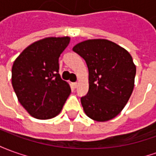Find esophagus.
<instances>
[{
	"mask_svg": "<svg viewBox=\"0 0 156 156\" xmlns=\"http://www.w3.org/2000/svg\"><path fill=\"white\" fill-rule=\"evenodd\" d=\"M77 86H78V83H77V82H74V83H72V87H73L74 88H76V87H77Z\"/></svg>",
	"mask_w": 156,
	"mask_h": 156,
	"instance_id": "34e87169",
	"label": "esophagus"
}]
</instances>
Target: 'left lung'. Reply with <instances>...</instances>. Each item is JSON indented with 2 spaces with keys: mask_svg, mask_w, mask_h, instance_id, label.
I'll return each instance as SVG.
<instances>
[{
  "mask_svg": "<svg viewBox=\"0 0 156 156\" xmlns=\"http://www.w3.org/2000/svg\"><path fill=\"white\" fill-rule=\"evenodd\" d=\"M73 51L88 68V92L80 98L86 115L97 121L115 118L133 91L136 66L132 56L119 45L104 39L82 41Z\"/></svg>",
  "mask_w": 156,
  "mask_h": 156,
  "instance_id": "obj_1",
  "label": "left lung"
}]
</instances>
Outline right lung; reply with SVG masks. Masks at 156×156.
Masks as SVG:
<instances>
[{
    "mask_svg": "<svg viewBox=\"0 0 156 156\" xmlns=\"http://www.w3.org/2000/svg\"><path fill=\"white\" fill-rule=\"evenodd\" d=\"M69 37H48L35 41L16 58L12 84L19 103L40 120L58 115L71 92L58 74V58Z\"/></svg>",
    "mask_w": 156,
    "mask_h": 156,
    "instance_id": "right-lung-1",
    "label": "right lung"
}]
</instances>
